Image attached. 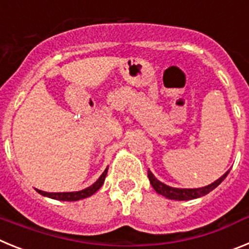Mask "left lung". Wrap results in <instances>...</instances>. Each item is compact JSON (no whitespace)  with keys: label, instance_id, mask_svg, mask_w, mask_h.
I'll return each mask as SVG.
<instances>
[{"label":"left lung","instance_id":"8db88e82","mask_svg":"<svg viewBox=\"0 0 249 249\" xmlns=\"http://www.w3.org/2000/svg\"><path fill=\"white\" fill-rule=\"evenodd\" d=\"M230 172V171H228ZM228 172L224 173L219 179H217L215 182H213L212 184H208L206 187H202V188H193V190H186V188H173V187H169L167 184L162 183L152 175L151 171H148V178L149 182H151L152 187L155 188L156 192L158 195L163 196L166 198L169 199H176V201H188V199H195L202 197V196H206L207 193H210L211 191H213L215 187L221 184V182L223 181L224 178L227 177Z\"/></svg>","mask_w":249,"mask_h":249}]
</instances>
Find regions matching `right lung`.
<instances>
[{"mask_svg":"<svg viewBox=\"0 0 249 249\" xmlns=\"http://www.w3.org/2000/svg\"><path fill=\"white\" fill-rule=\"evenodd\" d=\"M107 171H108V168L105 169V172L101 175V177L98 178L97 181L94 182L92 186L87 187L86 190L78 191V192L48 193V192H43V191H38V190H37V192H38L39 195L46 196V197H50V198L58 199V201H78V199H83V198H86V197H89V196H92L93 193H96L98 190H100L101 186H102L103 182H105V178H106V175H107Z\"/></svg>","mask_w":249,"mask_h":249,"instance_id":"obj_1","label":"right lung"}]
</instances>
